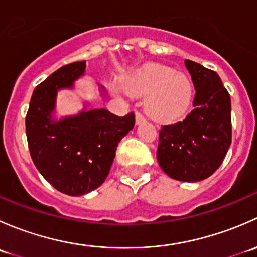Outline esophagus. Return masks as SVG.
<instances>
[{"label": "esophagus", "instance_id": "obj_1", "mask_svg": "<svg viewBox=\"0 0 257 257\" xmlns=\"http://www.w3.org/2000/svg\"><path fill=\"white\" fill-rule=\"evenodd\" d=\"M145 121V118L143 115H142L141 113H136V124L137 125H141L142 123H144Z\"/></svg>", "mask_w": 257, "mask_h": 257}]
</instances>
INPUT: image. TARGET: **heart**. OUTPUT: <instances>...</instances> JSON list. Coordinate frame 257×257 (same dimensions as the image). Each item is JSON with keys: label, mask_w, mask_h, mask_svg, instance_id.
I'll list each match as a JSON object with an SVG mask.
<instances>
[{"label": "heart", "mask_w": 257, "mask_h": 257, "mask_svg": "<svg viewBox=\"0 0 257 257\" xmlns=\"http://www.w3.org/2000/svg\"><path fill=\"white\" fill-rule=\"evenodd\" d=\"M123 88L134 97H145V112L159 121L180 118L193 97L191 80L183 72L159 63H148L125 76Z\"/></svg>", "instance_id": "obj_1"}]
</instances>
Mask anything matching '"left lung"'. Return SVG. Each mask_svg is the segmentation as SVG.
<instances>
[{"label":"left lung","instance_id":"left-lung-1","mask_svg":"<svg viewBox=\"0 0 257 257\" xmlns=\"http://www.w3.org/2000/svg\"><path fill=\"white\" fill-rule=\"evenodd\" d=\"M195 88L190 114L164 125L157 159L163 172L179 181L209 178L221 165L231 144V99L216 72L185 59Z\"/></svg>","mask_w":257,"mask_h":257}]
</instances>
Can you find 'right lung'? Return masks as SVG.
<instances>
[{
  "instance_id": "obj_1",
  "label": "right lung",
  "mask_w": 257,
  "mask_h": 257,
  "mask_svg": "<svg viewBox=\"0 0 257 257\" xmlns=\"http://www.w3.org/2000/svg\"><path fill=\"white\" fill-rule=\"evenodd\" d=\"M85 61L61 67L33 90L26 116L31 157L42 177L61 193L80 196L104 183L118 143L133 129V113L116 116L104 108H83L73 115L57 114L61 90H73L85 76ZM99 97L105 88L98 84Z\"/></svg>"
}]
</instances>
